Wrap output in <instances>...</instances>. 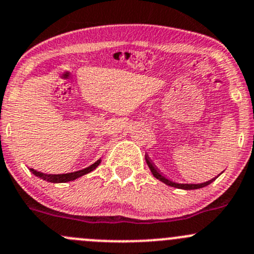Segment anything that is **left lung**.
Listing matches in <instances>:
<instances>
[{"label":"left lung","instance_id":"1","mask_svg":"<svg viewBox=\"0 0 254 254\" xmlns=\"http://www.w3.org/2000/svg\"><path fill=\"white\" fill-rule=\"evenodd\" d=\"M145 160H146V163H147L148 168L151 170V172H152V175H153V177H155V178L160 179V181L163 182L165 184H167V186H170V187H175V188L186 189V190H191V189H199V188H203V187L209 186L210 183H212V182H214L215 179L217 178V177H215V178H212L211 181H207V182H205V183H200V184H179V183H175V182L170 181V179H167L166 177H163L162 175H161L160 171H158L157 168L155 167V165L151 162V160L148 158L147 155H145Z\"/></svg>","mask_w":254,"mask_h":254}]
</instances>
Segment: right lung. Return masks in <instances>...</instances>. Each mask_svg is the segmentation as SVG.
Returning <instances> with one entry per match:
<instances>
[{"label": "right lung", "instance_id": "1", "mask_svg": "<svg viewBox=\"0 0 254 254\" xmlns=\"http://www.w3.org/2000/svg\"><path fill=\"white\" fill-rule=\"evenodd\" d=\"M99 163H101V160H98L97 162H94L93 165L89 166V167L84 168V170L77 171V172H72V173H65V175H45V173L38 172V171L33 170V168H29V171L34 176L39 177V178L44 179V181H47V182H51V183H66V182L75 181L76 178H79V177L92 172V171L96 170V168L98 167Z\"/></svg>", "mask_w": 254, "mask_h": 254}]
</instances>
